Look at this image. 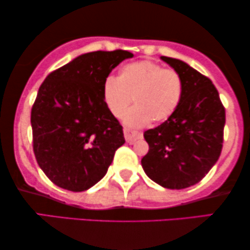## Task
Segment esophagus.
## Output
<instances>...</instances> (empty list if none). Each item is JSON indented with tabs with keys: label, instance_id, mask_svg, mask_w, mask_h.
Here are the masks:
<instances>
[{
	"label": "esophagus",
	"instance_id": "1",
	"mask_svg": "<svg viewBox=\"0 0 250 250\" xmlns=\"http://www.w3.org/2000/svg\"><path fill=\"white\" fill-rule=\"evenodd\" d=\"M123 134H125V141L130 144L134 143L135 141L140 140V138L143 137V134H141V132H138V131L131 130V129H129V128L123 129Z\"/></svg>",
	"mask_w": 250,
	"mask_h": 250
}]
</instances>
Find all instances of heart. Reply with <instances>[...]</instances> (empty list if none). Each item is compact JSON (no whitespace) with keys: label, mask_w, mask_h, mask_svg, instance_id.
<instances>
[{"label":"heart","mask_w":250,"mask_h":250,"mask_svg":"<svg viewBox=\"0 0 250 250\" xmlns=\"http://www.w3.org/2000/svg\"><path fill=\"white\" fill-rule=\"evenodd\" d=\"M183 90L178 71L143 60L123 65L118 77L108 76L103 85V99L115 118H121L134 100L136 105L123 120L130 127H143L151 120L160 123L172 118L181 104Z\"/></svg>","instance_id":"obj_1"}]
</instances>
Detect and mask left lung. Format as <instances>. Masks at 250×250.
Instances as JSON below:
<instances>
[{"instance_id":"left-lung-1","label":"left lung","mask_w":250,"mask_h":250,"mask_svg":"<svg viewBox=\"0 0 250 250\" xmlns=\"http://www.w3.org/2000/svg\"><path fill=\"white\" fill-rule=\"evenodd\" d=\"M181 75L183 97L175 114L144 132V172L164 188L185 189L209 173L222 153L225 107L210 78L180 60L162 56Z\"/></svg>"}]
</instances>
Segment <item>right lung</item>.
I'll use <instances>...</instances> for the list:
<instances>
[{"label":"right lung","instance_id":"1","mask_svg":"<svg viewBox=\"0 0 250 250\" xmlns=\"http://www.w3.org/2000/svg\"><path fill=\"white\" fill-rule=\"evenodd\" d=\"M128 50L86 53L47 76L31 110L38 165L54 185L84 191L99 182L125 144L122 125L107 109L103 85Z\"/></svg>","mask_w":250,"mask_h":250}]
</instances>
